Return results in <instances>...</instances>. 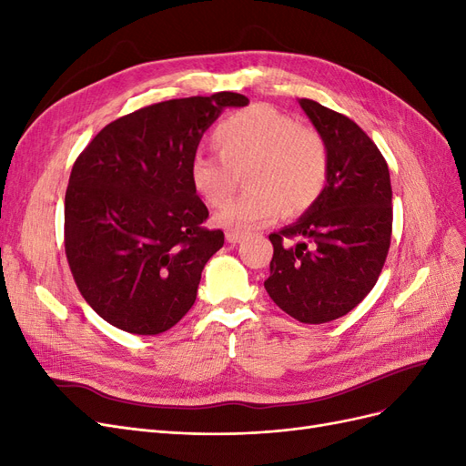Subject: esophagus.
I'll list each match as a JSON object with an SVG mask.
<instances>
[{
    "instance_id": "esophagus-1",
    "label": "esophagus",
    "mask_w": 466,
    "mask_h": 466,
    "mask_svg": "<svg viewBox=\"0 0 466 466\" xmlns=\"http://www.w3.org/2000/svg\"><path fill=\"white\" fill-rule=\"evenodd\" d=\"M225 237H228V241L229 243H241L243 241V237H245V233H241V231H228V235H225Z\"/></svg>"
}]
</instances>
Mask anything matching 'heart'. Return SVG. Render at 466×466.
I'll return each mask as SVG.
<instances>
[{
    "label": "heart",
    "mask_w": 466,
    "mask_h": 466,
    "mask_svg": "<svg viewBox=\"0 0 466 466\" xmlns=\"http://www.w3.org/2000/svg\"><path fill=\"white\" fill-rule=\"evenodd\" d=\"M218 155L194 153L190 185L208 206H221L243 171L248 187L216 216L223 228L247 231L270 221L284 209L299 216L311 208L329 180V151L320 134L272 106L238 110L211 134Z\"/></svg>",
    "instance_id": "b5f03b06"
}]
</instances>
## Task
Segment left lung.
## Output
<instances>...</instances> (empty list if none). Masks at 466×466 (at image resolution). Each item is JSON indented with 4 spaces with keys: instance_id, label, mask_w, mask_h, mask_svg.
Listing matches in <instances>:
<instances>
[{
    "instance_id": "8db88e82",
    "label": "left lung",
    "mask_w": 466,
    "mask_h": 466,
    "mask_svg": "<svg viewBox=\"0 0 466 466\" xmlns=\"http://www.w3.org/2000/svg\"><path fill=\"white\" fill-rule=\"evenodd\" d=\"M329 151V180L317 202L270 235L264 288L289 317L330 322L363 301L383 270L392 233V188L383 155L348 116L299 98Z\"/></svg>"
}]
</instances>
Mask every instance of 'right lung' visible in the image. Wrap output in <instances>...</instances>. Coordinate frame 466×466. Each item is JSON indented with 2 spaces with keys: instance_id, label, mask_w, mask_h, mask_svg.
<instances>
[{
  "instance_id": "obj_1",
  "label": "right lung",
  "mask_w": 466,
  "mask_h": 466,
  "mask_svg": "<svg viewBox=\"0 0 466 466\" xmlns=\"http://www.w3.org/2000/svg\"><path fill=\"white\" fill-rule=\"evenodd\" d=\"M247 105L229 91L149 105L106 124L76 159L66 257L83 299L112 327L153 336L190 311L223 247V231L204 228L190 159L223 108Z\"/></svg>"
}]
</instances>
